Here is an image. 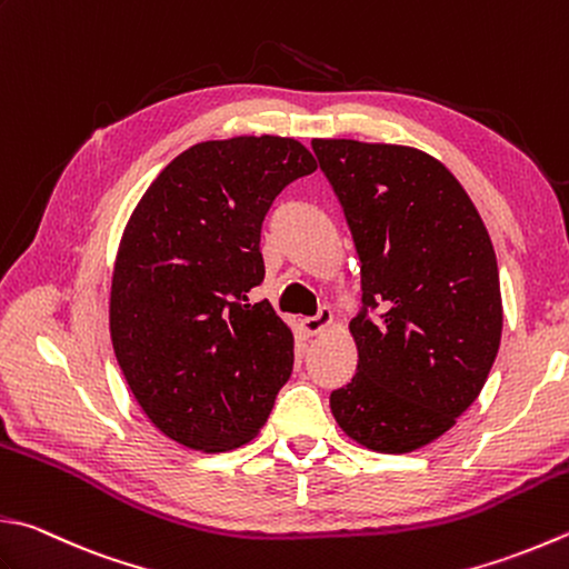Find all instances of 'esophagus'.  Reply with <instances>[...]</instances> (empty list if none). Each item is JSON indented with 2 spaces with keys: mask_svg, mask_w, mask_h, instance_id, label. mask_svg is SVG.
<instances>
[{
  "mask_svg": "<svg viewBox=\"0 0 569 569\" xmlns=\"http://www.w3.org/2000/svg\"><path fill=\"white\" fill-rule=\"evenodd\" d=\"M331 309L329 307H319V312L315 317H305L302 319V329L307 331V335H319V331H325L329 325H331Z\"/></svg>",
  "mask_w": 569,
  "mask_h": 569,
  "instance_id": "esophagus-1",
  "label": "esophagus"
}]
</instances>
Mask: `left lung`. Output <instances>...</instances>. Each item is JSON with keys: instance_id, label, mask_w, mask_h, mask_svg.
Masks as SVG:
<instances>
[{"instance_id": "obj_1", "label": "left lung", "mask_w": 569, "mask_h": 569, "mask_svg": "<svg viewBox=\"0 0 569 569\" xmlns=\"http://www.w3.org/2000/svg\"><path fill=\"white\" fill-rule=\"evenodd\" d=\"M361 262L359 363L331 391L341 431L379 453L436 441L478 399L500 347L490 234L451 170L423 151L315 138Z\"/></svg>"}]
</instances>
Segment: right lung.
Here are the masks:
<instances>
[{"label": "right lung", "instance_id": "1", "mask_svg": "<svg viewBox=\"0 0 569 569\" xmlns=\"http://www.w3.org/2000/svg\"><path fill=\"white\" fill-rule=\"evenodd\" d=\"M315 170L295 138L208 141L168 163L133 210L116 257L111 341L136 401L173 441L240 448L292 373V331L248 292L264 280L267 210Z\"/></svg>", "mask_w": 569, "mask_h": 569}]
</instances>
